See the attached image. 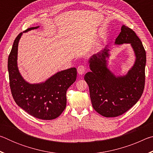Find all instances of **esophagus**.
<instances>
[{
    "label": "esophagus",
    "instance_id": "1",
    "mask_svg": "<svg viewBox=\"0 0 153 153\" xmlns=\"http://www.w3.org/2000/svg\"><path fill=\"white\" fill-rule=\"evenodd\" d=\"M87 70V67L85 65H79L78 67H77V73H78L79 75H82L84 74L85 72Z\"/></svg>",
    "mask_w": 153,
    "mask_h": 153
}]
</instances>
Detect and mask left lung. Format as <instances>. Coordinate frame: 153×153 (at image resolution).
I'll list each match as a JSON object with an SVG mask.
<instances>
[{
    "mask_svg": "<svg viewBox=\"0 0 153 153\" xmlns=\"http://www.w3.org/2000/svg\"><path fill=\"white\" fill-rule=\"evenodd\" d=\"M115 40L116 45L129 43L136 55L134 66L126 76L116 77L107 67V46L89 60L91 71L84 76L88 85L90 99L94 110L106 117L121 115L138 101L145 84L146 51L134 31L125 25Z\"/></svg>",
    "mask_w": 153,
    "mask_h": 153,
    "instance_id": "1",
    "label": "left lung"
}]
</instances>
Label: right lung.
Segmentation results:
<instances>
[{
  "mask_svg": "<svg viewBox=\"0 0 153 153\" xmlns=\"http://www.w3.org/2000/svg\"><path fill=\"white\" fill-rule=\"evenodd\" d=\"M37 27H30L26 32ZM21 32L14 40L8 58L9 84L17 105L33 117L51 120L58 117L66 107V92L75 82L77 69L73 67L59 71L40 84H30L21 76L17 67V48Z\"/></svg>",
  "mask_w": 153,
  "mask_h": 153,
  "instance_id": "right-lung-1",
  "label": "right lung"
}]
</instances>
